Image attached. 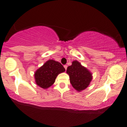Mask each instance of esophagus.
Segmentation results:
<instances>
[{
    "label": "esophagus",
    "mask_w": 127,
    "mask_h": 127,
    "mask_svg": "<svg viewBox=\"0 0 127 127\" xmlns=\"http://www.w3.org/2000/svg\"><path fill=\"white\" fill-rule=\"evenodd\" d=\"M64 68L65 70H67V65H64Z\"/></svg>",
    "instance_id": "obj_1"
}]
</instances>
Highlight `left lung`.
<instances>
[{"instance_id": "8db88e82", "label": "left lung", "mask_w": 127, "mask_h": 127, "mask_svg": "<svg viewBox=\"0 0 127 127\" xmlns=\"http://www.w3.org/2000/svg\"><path fill=\"white\" fill-rule=\"evenodd\" d=\"M66 73L70 77L72 86L79 92L87 88L93 79L92 73L77 60L73 61L72 64L67 67Z\"/></svg>"}]
</instances>
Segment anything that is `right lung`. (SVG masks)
I'll return each instance as SVG.
<instances>
[{
	"label": "right lung",
	"mask_w": 127,
	"mask_h": 127,
	"mask_svg": "<svg viewBox=\"0 0 127 127\" xmlns=\"http://www.w3.org/2000/svg\"><path fill=\"white\" fill-rule=\"evenodd\" d=\"M65 70L60 63L53 60H48L35 71L36 84L42 89H48L54 84L57 75Z\"/></svg>",
	"instance_id": "right-lung-1"
}]
</instances>
